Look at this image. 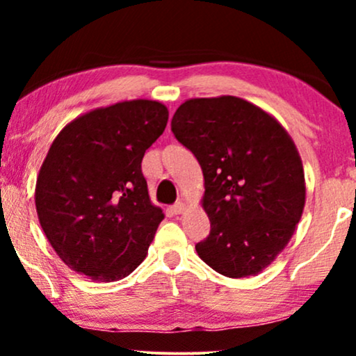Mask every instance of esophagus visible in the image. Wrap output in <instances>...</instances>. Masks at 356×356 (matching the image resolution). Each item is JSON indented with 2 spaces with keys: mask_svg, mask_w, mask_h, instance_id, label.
Masks as SVG:
<instances>
[{
  "mask_svg": "<svg viewBox=\"0 0 356 356\" xmlns=\"http://www.w3.org/2000/svg\"><path fill=\"white\" fill-rule=\"evenodd\" d=\"M184 209H186V206H184V202L182 201H179V202H175L172 207H170V211L174 212V214H182L184 212Z\"/></svg>",
  "mask_w": 356,
  "mask_h": 356,
  "instance_id": "obj_1",
  "label": "esophagus"
}]
</instances>
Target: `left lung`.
<instances>
[{"label": "left lung", "mask_w": 356, "mask_h": 356, "mask_svg": "<svg viewBox=\"0 0 356 356\" xmlns=\"http://www.w3.org/2000/svg\"><path fill=\"white\" fill-rule=\"evenodd\" d=\"M172 134L202 167L211 232L195 244L227 277L257 275L283 251L305 207V172L288 132L238 97L192 99L175 110Z\"/></svg>", "instance_id": "left-lung-1"}]
</instances>
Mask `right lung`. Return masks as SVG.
<instances>
[{
	"mask_svg": "<svg viewBox=\"0 0 356 356\" xmlns=\"http://www.w3.org/2000/svg\"><path fill=\"white\" fill-rule=\"evenodd\" d=\"M167 118L159 102H120L75 118L53 140L36 181V212L73 271L110 283L145 259L164 214L150 202L142 159Z\"/></svg>",
	"mask_w": 356,
	"mask_h": 356,
	"instance_id": "1",
	"label": "right lung"
}]
</instances>
